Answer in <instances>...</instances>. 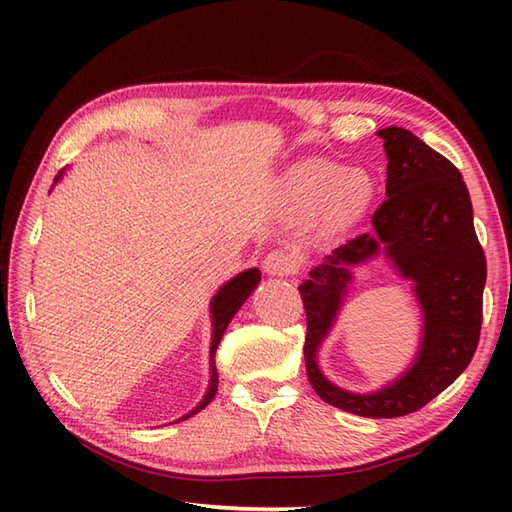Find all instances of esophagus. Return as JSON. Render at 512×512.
<instances>
[{
    "instance_id": "34e87169",
    "label": "esophagus",
    "mask_w": 512,
    "mask_h": 512,
    "mask_svg": "<svg viewBox=\"0 0 512 512\" xmlns=\"http://www.w3.org/2000/svg\"><path fill=\"white\" fill-rule=\"evenodd\" d=\"M299 268H301V257L288 248H277L273 253H268L264 259V270L268 275H275V277L295 275L299 273Z\"/></svg>"
}]
</instances>
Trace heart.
<instances>
[{"label": "heart", "mask_w": 512, "mask_h": 512, "mask_svg": "<svg viewBox=\"0 0 512 512\" xmlns=\"http://www.w3.org/2000/svg\"><path fill=\"white\" fill-rule=\"evenodd\" d=\"M374 193V180L367 171H350L336 162H308L288 178L284 206L297 217L321 211L325 231L339 233L361 220Z\"/></svg>", "instance_id": "heart-1"}]
</instances>
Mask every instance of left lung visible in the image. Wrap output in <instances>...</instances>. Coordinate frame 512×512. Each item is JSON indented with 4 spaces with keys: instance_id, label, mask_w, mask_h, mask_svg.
Listing matches in <instances>:
<instances>
[{
    "instance_id": "obj_1",
    "label": "left lung",
    "mask_w": 512,
    "mask_h": 512,
    "mask_svg": "<svg viewBox=\"0 0 512 512\" xmlns=\"http://www.w3.org/2000/svg\"><path fill=\"white\" fill-rule=\"evenodd\" d=\"M378 136L389 162L387 200L372 217L376 233L334 248L299 286L308 321L303 356L310 385L328 405L365 418H398L422 409L471 363L482 330L486 257L458 167L409 129L387 127ZM380 247L414 281L425 317L423 341L417 361L394 384L374 395H352L320 374L316 352L351 280L346 266Z\"/></svg>"
}]
</instances>
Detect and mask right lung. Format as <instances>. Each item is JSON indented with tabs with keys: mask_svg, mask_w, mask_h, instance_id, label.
I'll list each match as a JSON object with an SVG mask.
<instances>
[{
	"mask_svg": "<svg viewBox=\"0 0 512 512\" xmlns=\"http://www.w3.org/2000/svg\"><path fill=\"white\" fill-rule=\"evenodd\" d=\"M63 176V171H59V176L54 178V184H57ZM259 279H262V273H259L257 268H250L244 270V273H239L237 277H233L228 284H224L220 288V292L213 297L211 301V314H213V339H211V380H209V389H206V394L202 398V402L193 411H189L187 416H182L180 420H187L191 418L193 413H198L200 409H204L209 402L215 398V391H217V369H215V350L217 345H220L224 330L228 328V323L235 317V312L242 308V303L248 299L250 292L255 290V286L259 284ZM178 420V422H180Z\"/></svg>",
	"mask_w": 512,
	"mask_h": 512,
	"instance_id": "obj_1",
	"label": "right lung"
}]
</instances>
